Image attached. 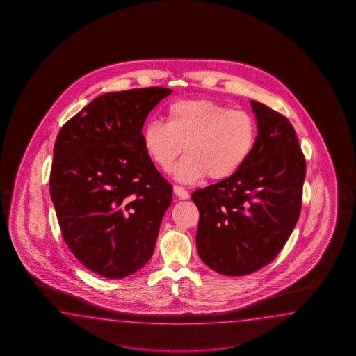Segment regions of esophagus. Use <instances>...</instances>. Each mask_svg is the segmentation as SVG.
Returning a JSON list of instances; mask_svg holds the SVG:
<instances>
[{
    "mask_svg": "<svg viewBox=\"0 0 356 356\" xmlns=\"http://www.w3.org/2000/svg\"><path fill=\"white\" fill-rule=\"evenodd\" d=\"M173 191H175V195L181 198V200H187L189 197V193L187 192V189L183 188L181 186H175L173 187Z\"/></svg>",
    "mask_w": 356,
    "mask_h": 356,
    "instance_id": "obj_1",
    "label": "esophagus"
}]
</instances>
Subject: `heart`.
Wrapping results in <instances>:
<instances>
[{
	"label": "heart",
	"mask_w": 356,
	"mask_h": 356,
	"mask_svg": "<svg viewBox=\"0 0 356 356\" xmlns=\"http://www.w3.org/2000/svg\"><path fill=\"white\" fill-rule=\"evenodd\" d=\"M257 140V123L245 111L212 99H186L168 106L165 123L152 120L143 134L144 149L163 172H169L183 147L175 177L195 183L209 177L222 181L245 164Z\"/></svg>",
	"instance_id": "heart-1"
}]
</instances>
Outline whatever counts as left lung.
Listing matches in <instances>:
<instances>
[{
  "instance_id": "left-lung-1",
  "label": "left lung",
  "mask_w": 356,
  "mask_h": 356,
  "mask_svg": "<svg viewBox=\"0 0 356 356\" xmlns=\"http://www.w3.org/2000/svg\"><path fill=\"white\" fill-rule=\"evenodd\" d=\"M258 135L234 175L192 193L198 256L227 276L256 273L288 242L302 210L305 158L285 115L250 102Z\"/></svg>"
}]
</instances>
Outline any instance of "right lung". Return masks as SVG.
I'll list each match as a JSON object with an SVG mask.
<instances>
[{"instance_id":"1","label":"right lung","mask_w":356,"mask_h":356,"mask_svg":"<svg viewBox=\"0 0 356 356\" xmlns=\"http://www.w3.org/2000/svg\"><path fill=\"white\" fill-rule=\"evenodd\" d=\"M170 92L160 86L106 92L56 138L49 192L62 238L103 277L129 276L154 253L173 187L145 152L141 131Z\"/></svg>"}]
</instances>
